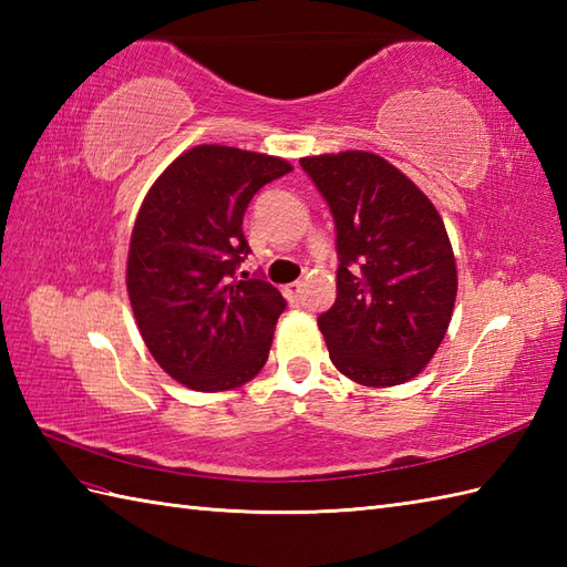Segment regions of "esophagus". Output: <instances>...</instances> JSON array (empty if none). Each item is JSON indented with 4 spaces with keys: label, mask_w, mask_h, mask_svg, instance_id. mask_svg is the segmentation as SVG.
<instances>
[{
    "label": "esophagus",
    "mask_w": 567,
    "mask_h": 567,
    "mask_svg": "<svg viewBox=\"0 0 567 567\" xmlns=\"http://www.w3.org/2000/svg\"><path fill=\"white\" fill-rule=\"evenodd\" d=\"M302 290H305V282H290V285H285V295L290 297L292 302H297L299 295H302Z\"/></svg>",
    "instance_id": "esophagus-1"
}]
</instances>
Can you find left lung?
<instances>
[{
  "label": "left lung",
  "instance_id": "1",
  "mask_svg": "<svg viewBox=\"0 0 567 567\" xmlns=\"http://www.w3.org/2000/svg\"><path fill=\"white\" fill-rule=\"evenodd\" d=\"M299 165L336 224V302L319 317L331 363L365 388L412 380L453 317L457 272L443 219L375 153L311 155Z\"/></svg>",
  "mask_w": 567,
  "mask_h": 567
}]
</instances>
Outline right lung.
Instances as JSON below:
<instances>
[{
  "label": "right lung",
  "mask_w": 567,
  "mask_h": 567,
  "mask_svg": "<svg viewBox=\"0 0 567 567\" xmlns=\"http://www.w3.org/2000/svg\"><path fill=\"white\" fill-rule=\"evenodd\" d=\"M292 165L252 151L197 146L165 167L143 199L128 246L126 290L158 365L197 392L234 390L268 360L287 302L248 258L252 195Z\"/></svg>",
  "instance_id": "add662e5"
}]
</instances>
